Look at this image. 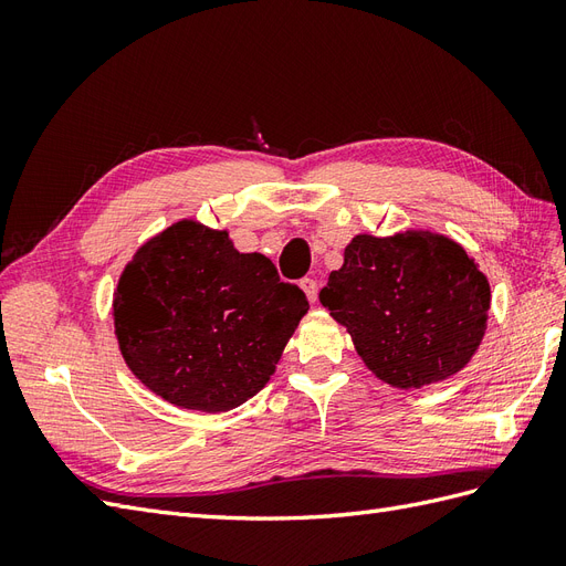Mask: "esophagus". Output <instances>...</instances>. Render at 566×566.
Returning a JSON list of instances; mask_svg holds the SVG:
<instances>
[{
	"instance_id": "obj_1",
	"label": "esophagus",
	"mask_w": 566,
	"mask_h": 566,
	"mask_svg": "<svg viewBox=\"0 0 566 566\" xmlns=\"http://www.w3.org/2000/svg\"><path fill=\"white\" fill-rule=\"evenodd\" d=\"M300 287L304 290V295L310 297V302H316V297H318V283L314 279H302Z\"/></svg>"
}]
</instances>
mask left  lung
<instances>
[{
  "mask_svg": "<svg viewBox=\"0 0 566 566\" xmlns=\"http://www.w3.org/2000/svg\"><path fill=\"white\" fill-rule=\"evenodd\" d=\"M318 300L382 382L420 389L470 364L486 333L491 287L462 245L410 229L352 238Z\"/></svg>",
  "mask_w": 566,
  "mask_h": 566,
  "instance_id": "1",
  "label": "left lung"
}]
</instances>
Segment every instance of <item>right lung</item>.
<instances>
[{
  "mask_svg": "<svg viewBox=\"0 0 566 566\" xmlns=\"http://www.w3.org/2000/svg\"><path fill=\"white\" fill-rule=\"evenodd\" d=\"M306 295L260 252L193 219L153 235L117 281L113 318L125 364L165 401L202 413L245 403L276 370Z\"/></svg>",
  "mask_w": 566,
  "mask_h": 566,
  "instance_id": "right-lung-1",
  "label": "right lung"
}]
</instances>
